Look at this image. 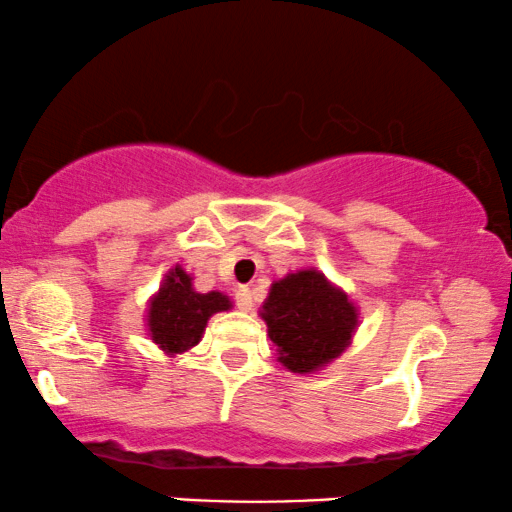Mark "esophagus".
Segmentation results:
<instances>
[{
	"instance_id": "34e87169",
	"label": "esophagus",
	"mask_w": 512,
	"mask_h": 512,
	"mask_svg": "<svg viewBox=\"0 0 512 512\" xmlns=\"http://www.w3.org/2000/svg\"><path fill=\"white\" fill-rule=\"evenodd\" d=\"M236 304L238 309H243V312H250L252 309V290L241 286L236 290Z\"/></svg>"
}]
</instances>
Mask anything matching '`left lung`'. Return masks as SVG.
I'll return each mask as SVG.
<instances>
[{"instance_id":"8db88e82","label":"left lung","mask_w":512,"mask_h":512,"mask_svg":"<svg viewBox=\"0 0 512 512\" xmlns=\"http://www.w3.org/2000/svg\"><path fill=\"white\" fill-rule=\"evenodd\" d=\"M262 319L278 361L290 373H314L331 364L359 326L357 307L345 290L316 269H300L271 283Z\"/></svg>"}]
</instances>
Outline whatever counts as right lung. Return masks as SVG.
<instances>
[{
  "mask_svg": "<svg viewBox=\"0 0 512 512\" xmlns=\"http://www.w3.org/2000/svg\"><path fill=\"white\" fill-rule=\"evenodd\" d=\"M226 309H231L229 297L217 290L198 293L193 288L191 274H186L177 264L167 271L163 286L151 297L146 328L155 345L174 357L196 347L210 316Z\"/></svg>",
  "mask_w": 512,
  "mask_h": 512,
  "instance_id": "obj_1",
  "label": "right lung"
}]
</instances>
